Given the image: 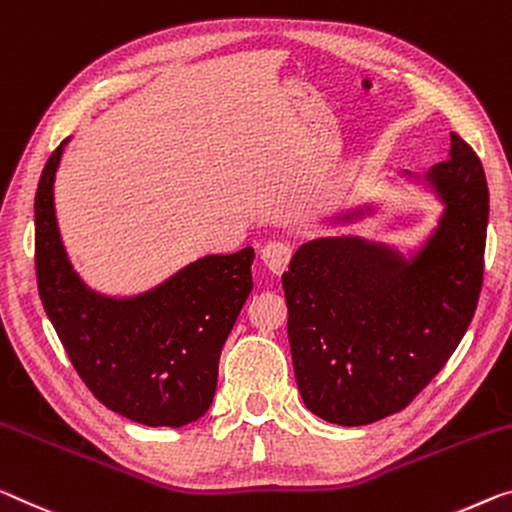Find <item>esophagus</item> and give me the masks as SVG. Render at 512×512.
Masks as SVG:
<instances>
[{"label":"esophagus","instance_id":"esophagus-1","mask_svg":"<svg viewBox=\"0 0 512 512\" xmlns=\"http://www.w3.org/2000/svg\"><path fill=\"white\" fill-rule=\"evenodd\" d=\"M291 255H294V248H291L287 241H269L262 248L264 264L269 266V271L275 273V275L287 271V264H289Z\"/></svg>","mask_w":512,"mask_h":512}]
</instances>
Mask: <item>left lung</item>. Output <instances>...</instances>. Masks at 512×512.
Wrapping results in <instances>:
<instances>
[{
    "label": "left lung",
    "mask_w": 512,
    "mask_h": 512,
    "mask_svg": "<svg viewBox=\"0 0 512 512\" xmlns=\"http://www.w3.org/2000/svg\"><path fill=\"white\" fill-rule=\"evenodd\" d=\"M428 177L446 212L415 262L360 239H316L282 275L300 396L330 424L362 426L408 408L474 319L490 214L485 170L451 134V157Z\"/></svg>",
    "instance_id": "8db88e82"
}]
</instances>
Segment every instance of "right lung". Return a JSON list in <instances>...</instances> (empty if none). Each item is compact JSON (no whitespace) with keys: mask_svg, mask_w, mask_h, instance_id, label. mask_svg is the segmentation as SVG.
<instances>
[{"mask_svg":"<svg viewBox=\"0 0 512 512\" xmlns=\"http://www.w3.org/2000/svg\"><path fill=\"white\" fill-rule=\"evenodd\" d=\"M36 189V280L72 367L109 410L145 426H184L212 405L218 358L253 289L255 250L207 255L148 294L113 300L81 285L54 216L63 145Z\"/></svg>","mask_w":512,"mask_h":512,"instance_id":"right-lung-1","label":"right lung"}]
</instances>
